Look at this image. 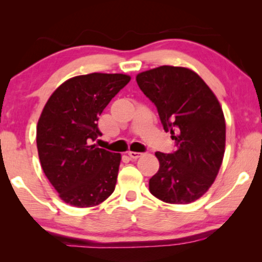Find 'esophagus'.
I'll return each instance as SVG.
<instances>
[{
  "instance_id": "obj_1",
  "label": "esophagus",
  "mask_w": 262,
  "mask_h": 262,
  "mask_svg": "<svg viewBox=\"0 0 262 262\" xmlns=\"http://www.w3.org/2000/svg\"><path fill=\"white\" fill-rule=\"evenodd\" d=\"M128 156H129L132 159H138V158H140L142 156V153H140V152H132V150H129V152H128Z\"/></svg>"
}]
</instances>
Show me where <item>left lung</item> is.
I'll list each match as a JSON object with an SVG mask.
<instances>
[{"label":"left lung","mask_w":262,"mask_h":262,"mask_svg":"<svg viewBox=\"0 0 262 262\" xmlns=\"http://www.w3.org/2000/svg\"><path fill=\"white\" fill-rule=\"evenodd\" d=\"M136 82L176 141L172 153H156L160 167L149 179L150 193L171 204L194 202L212 185L222 165L226 121L220 102L186 68L164 65L139 73Z\"/></svg>","instance_id":"1"}]
</instances>
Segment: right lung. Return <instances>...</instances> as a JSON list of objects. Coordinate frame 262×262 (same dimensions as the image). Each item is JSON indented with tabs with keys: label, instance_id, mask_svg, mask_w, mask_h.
Segmentation results:
<instances>
[{
	"label": "right lung",
	"instance_id": "obj_1",
	"mask_svg": "<svg viewBox=\"0 0 262 262\" xmlns=\"http://www.w3.org/2000/svg\"><path fill=\"white\" fill-rule=\"evenodd\" d=\"M129 80L122 73L77 76L47 101L36 127V146L43 173L65 203L89 208L115 190L121 156L91 142L102 135L99 115Z\"/></svg>",
	"mask_w": 262,
	"mask_h": 262
}]
</instances>
